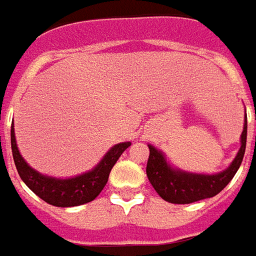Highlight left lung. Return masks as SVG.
<instances>
[{
	"label": "left lung",
	"instance_id": "left-lung-1",
	"mask_svg": "<svg viewBox=\"0 0 256 256\" xmlns=\"http://www.w3.org/2000/svg\"><path fill=\"white\" fill-rule=\"evenodd\" d=\"M247 144V118L242 133V146L230 166L218 174H193L172 168L166 158L155 146L148 145L150 158L146 163V176L152 186L163 200L174 204H189L212 198L230 182L242 164Z\"/></svg>",
	"mask_w": 256,
	"mask_h": 256
}]
</instances>
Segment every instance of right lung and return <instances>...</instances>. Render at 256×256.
<instances>
[{
    "instance_id": "obj_1",
    "label": "right lung",
    "mask_w": 256,
    "mask_h": 256,
    "mask_svg": "<svg viewBox=\"0 0 256 256\" xmlns=\"http://www.w3.org/2000/svg\"><path fill=\"white\" fill-rule=\"evenodd\" d=\"M10 144H12L14 166L18 168V172L23 180V182L44 202L56 207H74L94 200L106 185L112 167L115 166V163L123 152L132 145L130 142L114 145L92 172L74 178L62 180V178L42 176L26 163L16 145L14 124L10 128Z\"/></svg>"
}]
</instances>
